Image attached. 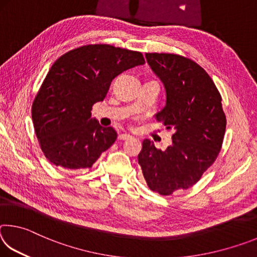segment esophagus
<instances>
[{"label": "esophagus", "instance_id": "obj_1", "mask_svg": "<svg viewBox=\"0 0 257 257\" xmlns=\"http://www.w3.org/2000/svg\"><path fill=\"white\" fill-rule=\"evenodd\" d=\"M130 137V135L129 134H124V133H122V134H119V136H118V139L119 141H125V139H129Z\"/></svg>", "mask_w": 257, "mask_h": 257}]
</instances>
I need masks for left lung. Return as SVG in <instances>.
Instances as JSON below:
<instances>
[{
  "instance_id": "8db88e82",
  "label": "left lung",
  "mask_w": 257,
  "mask_h": 257,
  "mask_svg": "<svg viewBox=\"0 0 257 257\" xmlns=\"http://www.w3.org/2000/svg\"><path fill=\"white\" fill-rule=\"evenodd\" d=\"M145 56L165 89V105L155 119L175 134L164 151L144 139L138 163L152 190L171 195L196 184L214 162L222 146L225 115L219 90L197 63L177 54Z\"/></svg>"
}]
</instances>
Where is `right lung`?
I'll list each match as a JSON object with an SVG mask.
<instances>
[{"label":"right lung","instance_id":"1","mask_svg":"<svg viewBox=\"0 0 257 257\" xmlns=\"http://www.w3.org/2000/svg\"><path fill=\"white\" fill-rule=\"evenodd\" d=\"M145 63L142 53L105 44L82 46L55 61L32 107L35 133L46 159L66 169L90 168L116 139L92 118L111 81Z\"/></svg>","mask_w":257,"mask_h":257}]
</instances>
